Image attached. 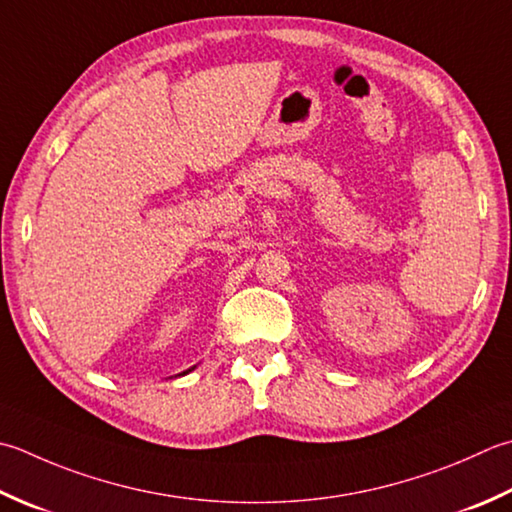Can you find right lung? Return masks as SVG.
<instances>
[{
    "label": "right lung",
    "instance_id": "right-lung-1",
    "mask_svg": "<svg viewBox=\"0 0 512 512\" xmlns=\"http://www.w3.org/2000/svg\"><path fill=\"white\" fill-rule=\"evenodd\" d=\"M190 370H195V366H193V368H188V370H184V373H179V375H188V373H190Z\"/></svg>",
    "mask_w": 512,
    "mask_h": 512
}]
</instances>
